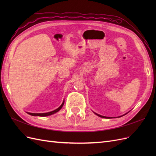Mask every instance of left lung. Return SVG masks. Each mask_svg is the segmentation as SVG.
Here are the masks:
<instances>
[{
	"mask_svg": "<svg viewBox=\"0 0 156 156\" xmlns=\"http://www.w3.org/2000/svg\"><path fill=\"white\" fill-rule=\"evenodd\" d=\"M94 114H96L97 116H100V117H101V118H103V119H112V117H108V116H101V115H98V114H97V113H96V112H94ZM127 113H126L125 115H126ZM124 115H122V116H118V117H116V118H120V117H122V116H124Z\"/></svg>",
	"mask_w": 156,
	"mask_h": 156,
	"instance_id": "left-lung-1",
	"label": "left lung"
}]
</instances>
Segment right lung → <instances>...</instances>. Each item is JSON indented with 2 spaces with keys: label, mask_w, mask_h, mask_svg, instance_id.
I'll return each instance as SVG.
<instances>
[{
  "label": "right lung",
  "mask_w": 156,
  "mask_h": 156,
  "mask_svg": "<svg viewBox=\"0 0 156 156\" xmlns=\"http://www.w3.org/2000/svg\"><path fill=\"white\" fill-rule=\"evenodd\" d=\"M64 100L63 101L62 103L61 104V105L56 108V109L53 111H51V112H45V113H32V112H27L28 114L30 115H32V116H50V115H52L55 114V113L58 112L61 108H62V107H63L64 105Z\"/></svg>",
  "instance_id": "1"
}]
</instances>
